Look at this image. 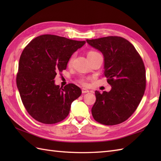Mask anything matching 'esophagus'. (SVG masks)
Listing matches in <instances>:
<instances>
[{
	"label": "esophagus",
	"mask_w": 161,
	"mask_h": 161,
	"mask_svg": "<svg viewBox=\"0 0 161 161\" xmlns=\"http://www.w3.org/2000/svg\"><path fill=\"white\" fill-rule=\"evenodd\" d=\"M81 92H82V93H88V92H89V91L86 89V88H83L82 89H81Z\"/></svg>",
	"instance_id": "obj_1"
}]
</instances>
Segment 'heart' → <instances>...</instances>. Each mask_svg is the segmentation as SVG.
Segmentation results:
<instances>
[{
    "label": "heart",
    "mask_w": 161,
    "mask_h": 161,
    "mask_svg": "<svg viewBox=\"0 0 161 161\" xmlns=\"http://www.w3.org/2000/svg\"><path fill=\"white\" fill-rule=\"evenodd\" d=\"M96 53H97L95 52V51H89V52L87 53V57L93 55V54H96ZM73 56L70 58V59H69V61H68V65H71L72 63H73ZM80 82L84 85H86L87 84V80H86V79L82 78V79H81V80H80Z\"/></svg>",
    "instance_id": "1"
}]
</instances>
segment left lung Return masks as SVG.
<instances>
[{
    "instance_id": "1",
    "label": "left lung",
    "mask_w": 161,
    "mask_h": 161,
    "mask_svg": "<svg viewBox=\"0 0 161 161\" xmlns=\"http://www.w3.org/2000/svg\"><path fill=\"white\" fill-rule=\"evenodd\" d=\"M86 42L103 54L104 74L111 86L108 92L95 91L92 115L102 125L119 124L133 114L144 95V63L134 46L122 37L107 36Z\"/></svg>"
}]
</instances>
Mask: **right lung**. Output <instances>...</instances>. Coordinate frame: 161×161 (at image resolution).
<instances>
[{
	"instance_id": "1",
	"label": "right lung",
	"mask_w": 161,
	"mask_h": 161,
	"mask_svg": "<svg viewBox=\"0 0 161 161\" xmlns=\"http://www.w3.org/2000/svg\"><path fill=\"white\" fill-rule=\"evenodd\" d=\"M86 42L44 35L36 37L20 55L16 85L28 114L44 124L62 121L71 104L81 94L80 88L68 84L64 88L54 83L57 73L66 69L70 58Z\"/></svg>"
}]
</instances>
